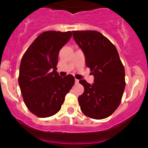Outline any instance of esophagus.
Returning a JSON list of instances; mask_svg holds the SVG:
<instances>
[{
	"label": "esophagus",
	"mask_w": 148,
	"mask_h": 148,
	"mask_svg": "<svg viewBox=\"0 0 148 148\" xmlns=\"http://www.w3.org/2000/svg\"><path fill=\"white\" fill-rule=\"evenodd\" d=\"M75 84H78V83H79V80H78V79H76V78H75Z\"/></svg>",
	"instance_id": "obj_1"
}]
</instances>
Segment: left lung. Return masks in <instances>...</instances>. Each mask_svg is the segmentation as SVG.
Segmentation results:
<instances>
[{
	"instance_id": "obj_1",
	"label": "left lung",
	"mask_w": 148,
	"mask_h": 148,
	"mask_svg": "<svg viewBox=\"0 0 148 148\" xmlns=\"http://www.w3.org/2000/svg\"><path fill=\"white\" fill-rule=\"evenodd\" d=\"M73 38L85 56L86 66L94 83L80 80L84 91L78 97L85 116L103 119L114 113L121 103L125 87V72L118 51L110 40L97 31H73Z\"/></svg>"
}]
</instances>
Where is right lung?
<instances>
[{
    "label": "right lung",
    "mask_w": 148,
    "mask_h": 148,
    "mask_svg": "<svg viewBox=\"0 0 148 148\" xmlns=\"http://www.w3.org/2000/svg\"><path fill=\"white\" fill-rule=\"evenodd\" d=\"M71 36V31L42 32L22 57L18 84L27 108L38 117L58 113L75 83L72 75L62 78L56 71L60 49Z\"/></svg>",
    "instance_id": "right-lung-1"
}]
</instances>
